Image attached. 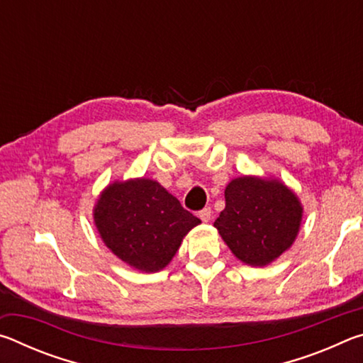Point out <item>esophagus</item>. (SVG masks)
<instances>
[{"instance_id":"34e87169","label":"esophagus","mask_w":363,"mask_h":363,"mask_svg":"<svg viewBox=\"0 0 363 363\" xmlns=\"http://www.w3.org/2000/svg\"><path fill=\"white\" fill-rule=\"evenodd\" d=\"M211 208H203V210H201L200 213H199V218L203 220V223H210L211 220Z\"/></svg>"}]
</instances>
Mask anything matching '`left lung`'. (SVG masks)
Here are the masks:
<instances>
[{"label": "left lung", "instance_id": "1", "mask_svg": "<svg viewBox=\"0 0 363 363\" xmlns=\"http://www.w3.org/2000/svg\"><path fill=\"white\" fill-rule=\"evenodd\" d=\"M225 208L214 220L233 256L264 267L291 248L303 223L298 195L277 177L240 176L224 190Z\"/></svg>", "mask_w": 363, "mask_h": 363}]
</instances>
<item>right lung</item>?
<instances>
[{"instance_id":"right-lung-1","label":"right lung","mask_w":363,"mask_h":363,"mask_svg":"<svg viewBox=\"0 0 363 363\" xmlns=\"http://www.w3.org/2000/svg\"><path fill=\"white\" fill-rule=\"evenodd\" d=\"M93 218L104 245L140 272L167 267L184 237L201 223L149 177L108 184L97 196Z\"/></svg>"}]
</instances>
